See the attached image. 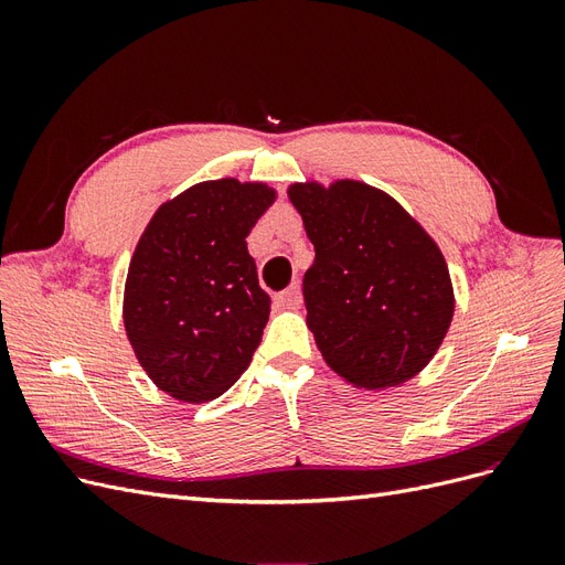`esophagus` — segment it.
<instances>
[{
	"mask_svg": "<svg viewBox=\"0 0 565 565\" xmlns=\"http://www.w3.org/2000/svg\"><path fill=\"white\" fill-rule=\"evenodd\" d=\"M276 301H278V306H282V309H299V306H301V287H299V282L289 285L285 292H280L276 297Z\"/></svg>",
	"mask_w": 565,
	"mask_h": 565,
	"instance_id": "34e87169",
	"label": "esophagus"
}]
</instances>
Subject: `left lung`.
<instances>
[{
    "label": "left lung",
    "mask_w": 565,
    "mask_h": 565,
    "mask_svg": "<svg viewBox=\"0 0 565 565\" xmlns=\"http://www.w3.org/2000/svg\"><path fill=\"white\" fill-rule=\"evenodd\" d=\"M287 198L316 249L303 299L324 363L365 391L413 380L455 316L438 243L398 200L365 181H297Z\"/></svg>",
    "instance_id": "8db88e82"
}]
</instances>
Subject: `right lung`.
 I'll list each match as a JSON object with an SVG mask.
<instances>
[{
  "label": "right lung",
  "instance_id": "add662e5",
  "mask_svg": "<svg viewBox=\"0 0 565 565\" xmlns=\"http://www.w3.org/2000/svg\"><path fill=\"white\" fill-rule=\"evenodd\" d=\"M278 191L233 177L169 198L131 254L122 318L148 377L183 403L228 391L252 363L270 313L247 235Z\"/></svg>",
  "mask_w": 565,
  "mask_h": 565
}]
</instances>
